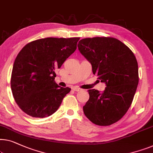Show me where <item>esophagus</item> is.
Listing matches in <instances>:
<instances>
[{
	"label": "esophagus",
	"mask_w": 153,
	"mask_h": 153,
	"mask_svg": "<svg viewBox=\"0 0 153 153\" xmlns=\"http://www.w3.org/2000/svg\"><path fill=\"white\" fill-rule=\"evenodd\" d=\"M72 90H74V91H76V92H79V91H80V90H81V88H77V87H74V88H72Z\"/></svg>",
	"instance_id": "obj_1"
}]
</instances>
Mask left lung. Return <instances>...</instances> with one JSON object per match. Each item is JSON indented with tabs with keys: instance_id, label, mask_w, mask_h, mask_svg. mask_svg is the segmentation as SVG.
Listing matches in <instances>:
<instances>
[{
	"instance_id": "left-lung-1",
	"label": "left lung",
	"mask_w": 153,
	"mask_h": 153,
	"mask_svg": "<svg viewBox=\"0 0 153 153\" xmlns=\"http://www.w3.org/2000/svg\"><path fill=\"white\" fill-rule=\"evenodd\" d=\"M80 52L91 63L93 74L105 83L104 91L89 90L90 98L83 107L94 124L107 126L122 118L129 109L139 83L138 63L128 46L112 37L81 39Z\"/></svg>"
}]
</instances>
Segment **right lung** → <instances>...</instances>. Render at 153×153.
<instances>
[{"instance_id":"add662e5","label":"right lung","mask_w":153,"mask_h":153,"mask_svg":"<svg viewBox=\"0 0 153 153\" xmlns=\"http://www.w3.org/2000/svg\"><path fill=\"white\" fill-rule=\"evenodd\" d=\"M79 37L41 39L27 43L18 54L11 76V89L17 105L36 118L59 109L69 88L55 83L57 69L76 49Z\"/></svg>"}]
</instances>
